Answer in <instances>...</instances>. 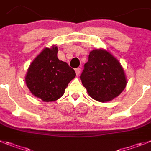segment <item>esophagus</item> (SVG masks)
<instances>
[{
  "label": "esophagus",
  "instance_id": "obj_1",
  "mask_svg": "<svg viewBox=\"0 0 151 151\" xmlns=\"http://www.w3.org/2000/svg\"><path fill=\"white\" fill-rule=\"evenodd\" d=\"M75 71H76V74H77V76H79L80 74V71H81V69H80V68H77L75 69Z\"/></svg>",
  "mask_w": 151,
  "mask_h": 151
}]
</instances>
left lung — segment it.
<instances>
[{"instance_id": "obj_1", "label": "left lung", "mask_w": 151, "mask_h": 151, "mask_svg": "<svg viewBox=\"0 0 151 151\" xmlns=\"http://www.w3.org/2000/svg\"><path fill=\"white\" fill-rule=\"evenodd\" d=\"M80 80L88 95L102 103L118 97L127 83L120 62L112 53L102 48L90 52Z\"/></svg>"}]
</instances>
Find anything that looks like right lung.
<instances>
[{"mask_svg":"<svg viewBox=\"0 0 151 151\" xmlns=\"http://www.w3.org/2000/svg\"><path fill=\"white\" fill-rule=\"evenodd\" d=\"M58 48L45 47L30 63L25 76V83L33 96L45 102L58 100L76 73L67 63L57 57Z\"/></svg>","mask_w":151,"mask_h":151,"instance_id":"1","label":"right lung"}]
</instances>
